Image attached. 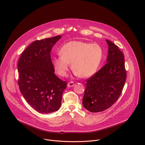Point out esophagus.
Masks as SVG:
<instances>
[{
  "instance_id": "34e87169",
  "label": "esophagus",
  "mask_w": 145,
  "mask_h": 145,
  "mask_svg": "<svg viewBox=\"0 0 145 145\" xmlns=\"http://www.w3.org/2000/svg\"><path fill=\"white\" fill-rule=\"evenodd\" d=\"M74 85H75L74 82L73 81H71V82H69L68 83L67 86H68L69 87H72V86H74Z\"/></svg>"
}]
</instances>
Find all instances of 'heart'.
Masks as SVG:
<instances>
[{"instance_id": "obj_1", "label": "heart", "mask_w": 145, "mask_h": 145, "mask_svg": "<svg viewBox=\"0 0 145 145\" xmlns=\"http://www.w3.org/2000/svg\"><path fill=\"white\" fill-rule=\"evenodd\" d=\"M60 56L53 59L55 71L61 76H65L70 69L81 78H88L97 70L103 59V52L97 43L81 41H71L61 48Z\"/></svg>"}]
</instances>
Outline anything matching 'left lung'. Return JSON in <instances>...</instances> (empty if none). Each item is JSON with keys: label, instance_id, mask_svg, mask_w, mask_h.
Here are the masks:
<instances>
[{"label": "left lung", "instance_id": "1", "mask_svg": "<svg viewBox=\"0 0 145 145\" xmlns=\"http://www.w3.org/2000/svg\"><path fill=\"white\" fill-rule=\"evenodd\" d=\"M106 42L107 63L85 83L82 104L92 113L103 111L113 106L121 95L126 81L123 53L112 42L107 39Z\"/></svg>", "mask_w": 145, "mask_h": 145}]
</instances>
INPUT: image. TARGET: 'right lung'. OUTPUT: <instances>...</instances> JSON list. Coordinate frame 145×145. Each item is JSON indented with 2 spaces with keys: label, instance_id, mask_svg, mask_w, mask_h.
Listing matches in <instances>:
<instances>
[{
  "label": "right lung",
  "instance_id": "right-lung-1",
  "mask_svg": "<svg viewBox=\"0 0 145 145\" xmlns=\"http://www.w3.org/2000/svg\"><path fill=\"white\" fill-rule=\"evenodd\" d=\"M61 36L33 42L23 51L18 63V85L27 102L38 112L50 113L61 104L67 82L54 74L50 52Z\"/></svg>",
  "mask_w": 145,
  "mask_h": 145
}]
</instances>
